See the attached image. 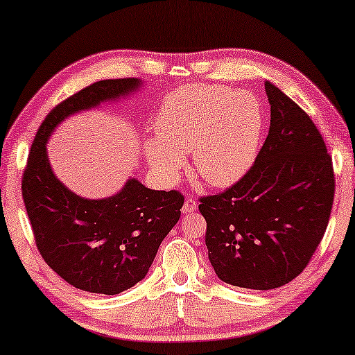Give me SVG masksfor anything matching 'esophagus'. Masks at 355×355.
I'll list each match as a JSON object with an SVG mask.
<instances>
[{
	"label": "esophagus",
	"mask_w": 355,
	"mask_h": 355,
	"mask_svg": "<svg viewBox=\"0 0 355 355\" xmlns=\"http://www.w3.org/2000/svg\"><path fill=\"white\" fill-rule=\"evenodd\" d=\"M196 208H198V205H196V201L193 198H185L184 206H182V212H185V214H190V212L196 211Z\"/></svg>",
	"instance_id": "1"
}]
</instances>
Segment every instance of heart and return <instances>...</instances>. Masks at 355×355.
I'll list each match as a JSON object with an SVG mask.
<instances>
[{
    "label": "heart",
    "instance_id": "b5f03b06",
    "mask_svg": "<svg viewBox=\"0 0 355 355\" xmlns=\"http://www.w3.org/2000/svg\"><path fill=\"white\" fill-rule=\"evenodd\" d=\"M160 138L146 143L150 166L173 184L192 150L195 171L216 187L239 181L257 159L263 111L248 92L220 85L185 87L163 103L155 122Z\"/></svg>",
    "mask_w": 355,
    "mask_h": 355
}]
</instances>
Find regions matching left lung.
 Here are the masks:
<instances>
[{
	"label": "left lung",
	"instance_id": "1",
	"mask_svg": "<svg viewBox=\"0 0 355 355\" xmlns=\"http://www.w3.org/2000/svg\"><path fill=\"white\" fill-rule=\"evenodd\" d=\"M270 132L250 170L200 198L205 243L227 284L270 291L295 279L322 241L335 173L322 135L287 95L265 83Z\"/></svg>",
	"mask_w": 355,
	"mask_h": 355
}]
</instances>
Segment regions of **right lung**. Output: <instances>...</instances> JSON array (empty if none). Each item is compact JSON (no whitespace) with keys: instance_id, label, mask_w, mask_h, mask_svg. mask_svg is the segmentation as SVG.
Returning <instances> with one entry per match:
<instances>
[{"instance_id":"right-lung-1","label":"right lung","mask_w":355,"mask_h":355,"mask_svg":"<svg viewBox=\"0 0 355 355\" xmlns=\"http://www.w3.org/2000/svg\"><path fill=\"white\" fill-rule=\"evenodd\" d=\"M138 85L132 78L106 79L58 103L37 130L21 174V196L41 257L85 292L116 295L144 279L163 238L181 217L184 195L150 190L130 179L122 192L106 200L80 198L53 176L46 143L69 114Z\"/></svg>"}]
</instances>
